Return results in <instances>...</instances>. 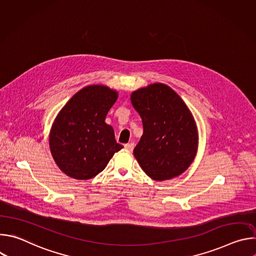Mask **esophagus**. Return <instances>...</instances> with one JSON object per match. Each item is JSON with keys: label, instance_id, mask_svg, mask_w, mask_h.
<instances>
[{"label": "esophagus", "instance_id": "34e87169", "mask_svg": "<svg viewBox=\"0 0 256 256\" xmlns=\"http://www.w3.org/2000/svg\"><path fill=\"white\" fill-rule=\"evenodd\" d=\"M134 144L132 142H130L124 144V148H126L128 151H130V152L134 150Z\"/></svg>", "mask_w": 256, "mask_h": 256}]
</instances>
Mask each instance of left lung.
<instances>
[{
  "mask_svg": "<svg viewBox=\"0 0 256 256\" xmlns=\"http://www.w3.org/2000/svg\"><path fill=\"white\" fill-rule=\"evenodd\" d=\"M130 101L144 128L134 149L140 168L157 181L184 173L194 162L198 146L196 124L184 101L162 83L134 91Z\"/></svg>",
  "mask_w": 256,
  "mask_h": 256,
  "instance_id": "8db88e82",
  "label": "left lung"
}]
</instances>
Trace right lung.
Segmentation results:
<instances>
[{
	"label": "right lung",
	"mask_w": 256,
	"mask_h": 256,
	"mask_svg": "<svg viewBox=\"0 0 256 256\" xmlns=\"http://www.w3.org/2000/svg\"><path fill=\"white\" fill-rule=\"evenodd\" d=\"M118 94L103 85H90L72 96L56 116L50 132V149L58 168L68 176L87 180L104 170L116 142L106 114Z\"/></svg>",
	"instance_id": "1"
}]
</instances>
